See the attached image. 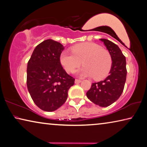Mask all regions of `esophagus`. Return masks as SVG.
Instances as JSON below:
<instances>
[{
	"mask_svg": "<svg viewBox=\"0 0 147 147\" xmlns=\"http://www.w3.org/2000/svg\"><path fill=\"white\" fill-rule=\"evenodd\" d=\"M81 82V80H80V79H76L75 80V83L76 84H78V83H80Z\"/></svg>",
	"mask_w": 147,
	"mask_h": 147,
	"instance_id": "obj_1",
	"label": "esophagus"
}]
</instances>
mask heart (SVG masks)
<instances>
[{
    "label": "heart",
    "instance_id": "b5f03b06",
    "mask_svg": "<svg viewBox=\"0 0 147 147\" xmlns=\"http://www.w3.org/2000/svg\"><path fill=\"white\" fill-rule=\"evenodd\" d=\"M72 53L62 51L60 61L68 73H71L82 64L84 66L79 71L81 76L93 77L96 80L105 78L112 66V57L107 50L97 44L81 43L71 47Z\"/></svg>",
    "mask_w": 147,
    "mask_h": 147
}]
</instances>
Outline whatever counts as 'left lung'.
Returning a JSON list of instances; mask_svg holds the SVG:
<instances>
[{"label":"left lung","mask_w":147,"mask_h":147,"mask_svg":"<svg viewBox=\"0 0 147 147\" xmlns=\"http://www.w3.org/2000/svg\"><path fill=\"white\" fill-rule=\"evenodd\" d=\"M112 57L109 74L104 80L94 83L86 96L91 102L100 107H107L119 99L123 92L126 79V57L117 45L107 39H100Z\"/></svg>","instance_id":"obj_1"}]
</instances>
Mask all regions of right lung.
Wrapping results in <instances>:
<instances>
[{"mask_svg":"<svg viewBox=\"0 0 147 147\" xmlns=\"http://www.w3.org/2000/svg\"><path fill=\"white\" fill-rule=\"evenodd\" d=\"M61 43L44 40L33 51L27 64L26 85L34 102L45 111H54L64 104L75 79L62 68Z\"/></svg>","mask_w":147,"mask_h":147,"instance_id":"obj_1","label":"right lung"}]
</instances>
